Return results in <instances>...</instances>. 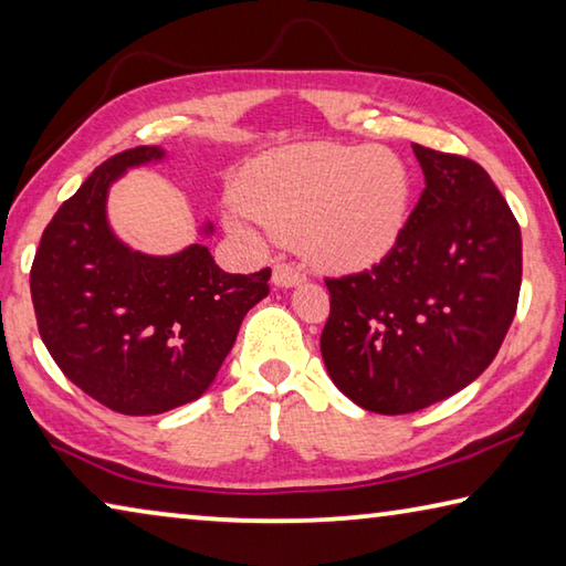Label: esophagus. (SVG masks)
Here are the masks:
<instances>
[{
  "label": "esophagus",
  "mask_w": 566,
  "mask_h": 566,
  "mask_svg": "<svg viewBox=\"0 0 566 566\" xmlns=\"http://www.w3.org/2000/svg\"><path fill=\"white\" fill-rule=\"evenodd\" d=\"M304 280L302 272L294 264H274L272 269V282L282 290H290V286H297Z\"/></svg>",
  "instance_id": "obj_1"
}]
</instances>
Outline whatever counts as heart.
I'll return each mask as SVG.
<instances>
[{
	"instance_id": "heart-1",
	"label": "heart",
	"mask_w": 566,
	"mask_h": 566,
	"mask_svg": "<svg viewBox=\"0 0 566 566\" xmlns=\"http://www.w3.org/2000/svg\"><path fill=\"white\" fill-rule=\"evenodd\" d=\"M410 170L380 146H292L241 174L223 227L249 249L266 237L294 239L310 262L332 272L378 264L406 229Z\"/></svg>"
}]
</instances>
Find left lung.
Returning a JSON list of instances; mask_svg holds the SVG:
<instances>
[{"label": "left lung", "instance_id": "left-lung-1", "mask_svg": "<svg viewBox=\"0 0 566 566\" xmlns=\"http://www.w3.org/2000/svg\"><path fill=\"white\" fill-rule=\"evenodd\" d=\"M426 188L380 264L327 280L319 349L357 406L402 416L486 370L516 315L522 229L479 164L412 143Z\"/></svg>", "mask_w": 566, "mask_h": 566}]
</instances>
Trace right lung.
<instances>
[{
	"mask_svg": "<svg viewBox=\"0 0 566 566\" xmlns=\"http://www.w3.org/2000/svg\"><path fill=\"white\" fill-rule=\"evenodd\" d=\"M166 158V148L138 146L97 166L48 223L30 272L52 360L90 398L125 416L199 400L272 276L269 269L223 272L199 241L174 254H146L115 234L111 186L130 168ZM199 234H213L211 221Z\"/></svg>",
	"mask_w": 566,
	"mask_h": 566,
	"instance_id": "right-lung-1",
	"label": "right lung"
}]
</instances>
